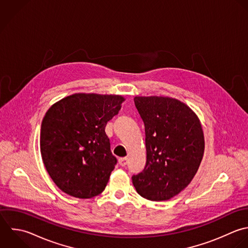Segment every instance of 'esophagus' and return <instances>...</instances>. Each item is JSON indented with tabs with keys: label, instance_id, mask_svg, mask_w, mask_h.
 I'll return each instance as SVG.
<instances>
[{
	"label": "esophagus",
	"instance_id": "34e87169",
	"mask_svg": "<svg viewBox=\"0 0 248 248\" xmlns=\"http://www.w3.org/2000/svg\"><path fill=\"white\" fill-rule=\"evenodd\" d=\"M119 164L121 166H125L127 164V158L126 157H121L119 158Z\"/></svg>",
	"mask_w": 248,
	"mask_h": 248
}]
</instances>
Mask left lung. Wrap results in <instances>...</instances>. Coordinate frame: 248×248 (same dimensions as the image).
<instances>
[{
  "instance_id": "left-lung-1",
  "label": "left lung",
  "mask_w": 248,
  "mask_h": 248,
  "mask_svg": "<svg viewBox=\"0 0 248 248\" xmlns=\"http://www.w3.org/2000/svg\"><path fill=\"white\" fill-rule=\"evenodd\" d=\"M134 103L145 124L147 162L132 184L143 198L169 200L190 184L202 161L200 120L186 103L168 96H135Z\"/></svg>"
}]
</instances>
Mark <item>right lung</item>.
I'll use <instances>...</instances> for the list:
<instances>
[{
    "mask_svg": "<svg viewBox=\"0 0 248 248\" xmlns=\"http://www.w3.org/2000/svg\"><path fill=\"white\" fill-rule=\"evenodd\" d=\"M124 97L74 93L54 103L40 129L43 164L64 193L88 199L100 194L117 163L105 133Z\"/></svg>",
    "mask_w": 248,
    "mask_h": 248,
    "instance_id": "obj_1",
    "label": "right lung"
}]
</instances>
